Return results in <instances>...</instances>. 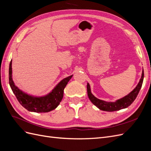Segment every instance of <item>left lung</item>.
Here are the masks:
<instances>
[{"label": "left lung", "mask_w": 151, "mask_h": 151, "mask_svg": "<svg viewBox=\"0 0 151 151\" xmlns=\"http://www.w3.org/2000/svg\"><path fill=\"white\" fill-rule=\"evenodd\" d=\"M144 70H142L141 78L140 79L139 83H138L136 88L130 93L129 94L125 96L120 99H118L115 102H106L103 101L99 99L96 98L91 93L90 85L89 83L87 84V91H88V95L91 101L96 106L98 107L99 109L106 111H115L120 110V109L126 108L134 101V100L137 96L139 93L140 89L143 83L144 80Z\"/></svg>", "instance_id": "1"}]
</instances>
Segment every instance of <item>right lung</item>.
I'll list each match as a JSON object with an SVG mask.
<instances>
[{"instance_id":"add662e5","label":"right lung","mask_w":151,"mask_h":151,"mask_svg":"<svg viewBox=\"0 0 151 151\" xmlns=\"http://www.w3.org/2000/svg\"><path fill=\"white\" fill-rule=\"evenodd\" d=\"M70 76L62 80L55 88L45 96L35 97L20 90L15 86L12 77V60L9 69V81L13 93L19 103L27 110L36 113H46L55 109L61 102L63 96V90L68 82L72 77Z\"/></svg>"}]
</instances>
